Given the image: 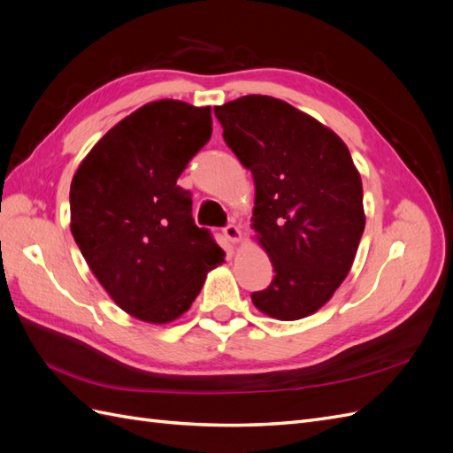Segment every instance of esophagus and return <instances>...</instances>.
<instances>
[{
	"instance_id": "34e87169",
	"label": "esophagus",
	"mask_w": 453,
	"mask_h": 453,
	"mask_svg": "<svg viewBox=\"0 0 453 453\" xmlns=\"http://www.w3.org/2000/svg\"><path fill=\"white\" fill-rule=\"evenodd\" d=\"M223 234L230 240V242H240L242 240V232H240V228L236 226V225H226L225 228H223Z\"/></svg>"
}]
</instances>
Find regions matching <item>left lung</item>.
<instances>
[{
  "label": "left lung",
  "mask_w": 453,
  "mask_h": 453,
  "mask_svg": "<svg viewBox=\"0 0 453 453\" xmlns=\"http://www.w3.org/2000/svg\"><path fill=\"white\" fill-rule=\"evenodd\" d=\"M223 138L255 181L253 228L273 272L253 304L281 321L318 311L346 280L365 230L363 185L346 143L270 96L217 105Z\"/></svg>",
  "instance_id": "1"
}]
</instances>
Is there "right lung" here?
<instances>
[{"mask_svg":"<svg viewBox=\"0 0 453 453\" xmlns=\"http://www.w3.org/2000/svg\"><path fill=\"white\" fill-rule=\"evenodd\" d=\"M210 138L211 107L150 102L109 130L73 175L72 234L109 296L142 321L180 318L223 263L177 185Z\"/></svg>","mask_w":453,"mask_h":453,"instance_id":"obj_1","label":"right lung"}]
</instances>
